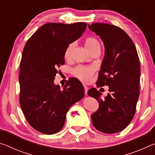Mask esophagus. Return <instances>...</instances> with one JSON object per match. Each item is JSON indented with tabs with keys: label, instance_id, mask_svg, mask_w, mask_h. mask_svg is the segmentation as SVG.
Wrapping results in <instances>:
<instances>
[{
	"label": "esophagus",
	"instance_id": "obj_1",
	"mask_svg": "<svg viewBox=\"0 0 155 155\" xmlns=\"http://www.w3.org/2000/svg\"><path fill=\"white\" fill-rule=\"evenodd\" d=\"M84 89H85V94L86 96L87 95V91H88V87H87V86L84 85Z\"/></svg>",
	"mask_w": 155,
	"mask_h": 155
}]
</instances>
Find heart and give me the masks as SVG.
I'll return each instance as SVG.
<instances>
[{
	"instance_id": "obj_1",
	"label": "heart",
	"mask_w": 155,
	"mask_h": 155,
	"mask_svg": "<svg viewBox=\"0 0 155 155\" xmlns=\"http://www.w3.org/2000/svg\"><path fill=\"white\" fill-rule=\"evenodd\" d=\"M85 46L88 50V51L90 52L94 51V50L97 48H101V44L99 41L96 38L92 37H88L85 40ZM74 48V44L71 43L67 46L64 52V57L65 59H68L71 57L72 52ZM94 70L93 68L83 66V65H78L77 68H75L73 70V74L79 78L81 81H82L84 83H88L91 80V78L92 77L94 74Z\"/></svg>"
}]
</instances>
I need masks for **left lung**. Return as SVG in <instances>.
Wrapping results in <instances>:
<instances>
[{"label": "left lung", "instance_id": "8db88e82", "mask_svg": "<svg viewBox=\"0 0 155 155\" xmlns=\"http://www.w3.org/2000/svg\"><path fill=\"white\" fill-rule=\"evenodd\" d=\"M104 46V56L98 73L97 85L109 86L104 98L96 88L87 94L96 98L99 108L91 115L94 127L104 133L122 131L135 114L140 96V64L132 40L122 28L105 23L89 25Z\"/></svg>", "mask_w": 155, "mask_h": 155}]
</instances>
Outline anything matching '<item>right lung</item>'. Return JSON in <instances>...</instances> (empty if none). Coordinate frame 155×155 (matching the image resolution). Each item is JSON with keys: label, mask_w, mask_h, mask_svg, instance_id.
<instances>
[{"label": "right lung", "mask_w": 155, "mask_h": 155, "mask_svg": "<svg viewBox=\"0 0 155 155\" xmlns=\"http://www.w3.org/2000/svg\"><path fill=\"white\" fill-rule=\"evenodd\" d=\"M86 22L47 23L28 39L20 61V104L27 122L46 135L64 127L70 107L84 96L79 81L70 78L61 90L54 83L64 52L85 31Z\"/></svg>", "instance_id": "1"}]
</instances>
